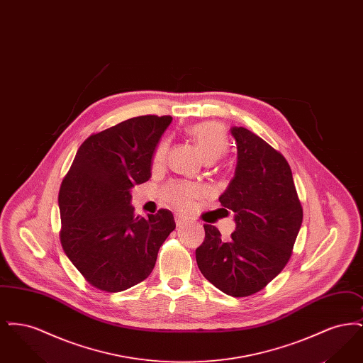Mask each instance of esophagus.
<instances>
[{"instance_id": "1", "label": "esophagus", "mask_w": 363, "mask_h": 363, "mask_svg": "<svg viewBox=\"0 0 363 363\" xmlns=\"http://www.w3.org/2000/svg\"><path fill=\"white\" fill-rule=\"evenodd\" d=\"M175 223L177 225H182L184 223H186V219L182 218L181 215H175Z\"/></svg>"}]
</instances>
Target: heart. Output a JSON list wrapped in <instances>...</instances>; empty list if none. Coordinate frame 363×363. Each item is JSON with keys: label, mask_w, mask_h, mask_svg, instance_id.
I'll use <instances>...</instances> for the list:
<instances>
[{"label": "heart", "mask_w": 363, "mask_h": 363, "mask_svg": "<svg viewBox=\"0 0 363 363\" xmlns=\"http://www.w3.org/2000/svg\"><path fill=\"white\" fill-rule=\"evenodd\" d=\"M194 135L207 157H215L225 150V136L220 132V129L215 125H200L194 129ZM167 150H169L167 141H162L157 145L155 155H154V163L156 166L164 162ZM163 194L166 200L173 206L186 208L189 207L191 201L200 194V190L197 186L188 182H173L164 188Z\"/></svg>", "instance_id": "1"}]
</instances>
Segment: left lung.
I'll return each mask as SVG.
<instances>
[{
    "label": "left lung",
    "mask_w": 363,
    "mask_h": 363,
    "mask_svg": "<svg viewBox=\"0 0 363 363\" xmlns=\"http://www.w3.org/2000/svg\"><path fill=\"white\" fill-rule=\"evenodd\" d=\"M237 167L219 197L225 216L234 213L235 231L222 240L204 225L206 240L196 249L204 277L231 296L259 293L281 272L302 225L291 169L284 156L250 130L234 126Z\"/></svg>",
    "instance_id": "1"
}]
</instances>
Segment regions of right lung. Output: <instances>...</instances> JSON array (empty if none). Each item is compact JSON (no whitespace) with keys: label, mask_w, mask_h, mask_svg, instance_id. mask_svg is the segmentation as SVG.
<instances>
[{"label":"right lung","mask_w":363,"mask_h":363,"mask_svg":"<svg viewBox=\"0 0 363 363\" xmlns=\"http://www.w3.org/2000/svg\"><path fill=\"white\" fill-rule=\"evenodd\" d=\"M172 120L141 116L91 135L61 184L62 249L98 290L118 293L150 277L175 228L169 209L141 218L130 206V189L150 179L156 145Z\"/></svg>","instance_id":"right-lung-1"}]
</instances>
